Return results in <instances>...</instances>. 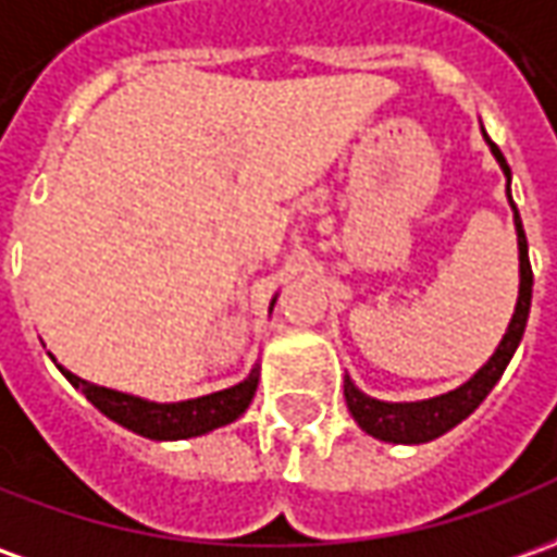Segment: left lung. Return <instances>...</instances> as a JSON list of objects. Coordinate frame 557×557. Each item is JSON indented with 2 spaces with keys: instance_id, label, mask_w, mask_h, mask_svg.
<instances>
[{
  "instance_id": "left-lung-1",
  "label": "left lung",
  "mask_w": 557,
  "mask_h": 557,
  "mask_svg": "<svg viewBox=\"0 0 557 557\" xmlns=\"http://www.w3.org/2000/svg\"><path fill=\"white\" fill-rule=\"evenodd\" d=\"M482 136L488 141L494 160L504 169L506 197H509V206H512V221H516V236H519V300H516V312L509 318V327H506L500 345L494 348V355L479 367L476 373L470 375L461 388L440 394V397H431V400H375L370 394H363V391L345 375V403H348V412L358 421L360 431L370 433L375 440H382V443H403V446L431 443L436 436H443L446 431H451L455 424H461L467 416H473L479 403L488 397V391L494 388L497 379L504 375L506 363L512 360V355H516V348H519L521 343V336H524V324H528V315H531V294H534V272H531V260H528V236H524L519 209H516L512 194H509V178H512V172L506 166V157L500 154V148L488 139L485 129H482Z\"/></svg>"
}]
</instances>
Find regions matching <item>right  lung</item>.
Listing matches in <instances>:
<instances>
[{
    "label": "right lung",
    "instance_id": "obj_1",
    "mask_svg": "<svg viewBox=\"0 0 557 557\" xmlns=\"http://www.w3.org/2000/svg\"><path fill=\"white\" fill-rule=\"evenodd\" d=\"M272 306H275V297L270 302V312ZM51 360L57 363L53 355ZM57 370L66 375L69 385L78 388L102 416L117 421L126 431L148 436V440H190V436H202V433L214 431V428H224V424L236 421L251 406L257 382H260V367H255L233 388L214 391V394L194 397V400L154 403L145 400V397H136V394L94 385V382H87L81 375L69 373L66 367H60V363H57Z\"/></svg>",
    "mask_w": 557,
    "mask_h": 557
}]
</instances>
